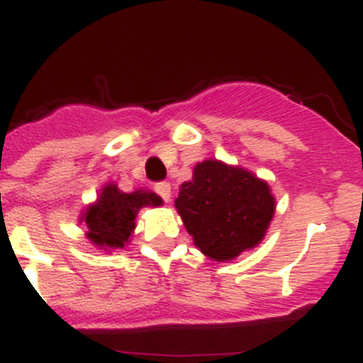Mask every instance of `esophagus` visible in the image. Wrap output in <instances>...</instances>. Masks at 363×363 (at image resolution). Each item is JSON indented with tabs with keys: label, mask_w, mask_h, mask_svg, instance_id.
<instances>
[{
	"label": "esophagus",
	"mask_w": 363,
	"mask_h": 363,
	"mask_svg": "<svg viewBox=\"0 0 363 363\" xmlns=\"http://www.w3.org/2000/svg\"><path fill=\"white\" fill-rule=\"evenodd\" d=\"M154 191L158 192L160 196L163 198V201H171V184L162 182V184L154 185Z\"/></svg>",
	"instance_id": "34e87169"
}]
</instances>
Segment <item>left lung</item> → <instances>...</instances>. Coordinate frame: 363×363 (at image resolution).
I'll list each match as a JSON object with an SVG mask.
<instances>
[{"instance_id": "obj_1", "label": "left lung", "mask_w": 363, "mask_h": 363, "mask_svg": "<svg viewBox=\"0 0 363 363\" xmlns=\"http://www.w3.org/2000/svg\"><path fill=\"white\" fill-rule=\"evenodd\" d=\"M174 205L194 245L216 262L258 245L277 209L267 182L218 160L196 163Z\"/></svg>"}]
</instances>
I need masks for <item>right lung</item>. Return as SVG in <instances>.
I'll return each mask as SVG.
<instances>
[{
	"instance_id": "1",
	"label": "right lung",
	"mask_w": 363,
	"mask_h": 363,
	"mask_svg": "<svg viewBox=\"0 0 363 363\" xmlns=\"http://www.w3.org/2000/svg\"><path fill=\"white\" fill-rule=\"evenodd\" d=\"M163 200L150 191L123 192L116 184H107L96 203L83 211L82 221L86 227V238L94 245L107 249H123L136 227L138 211L142 207H158Z\"/></svg>"
}]
</instances>
